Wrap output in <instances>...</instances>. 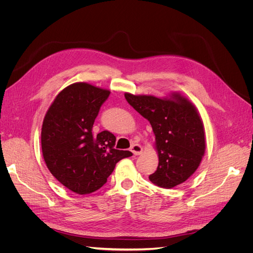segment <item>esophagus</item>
I'll return each instance as SVG.
<instances>
[{
	"label": "esophagus",
	"instance_id": "34e87169",
	"mask_svg": "<svg viewBox=\"0 0 253 253\" xmlns=\"http://www.w3.org/2000/svg\"><path fill=\"white\" fill-rule=\"evenodd\" d=\"M131 151L133 152L134 155H140L142 153V147L138 143H135L131 147Z\"/></svg>",
	"mask_w": 253,
	"mask_h": 253
}]
</instances>
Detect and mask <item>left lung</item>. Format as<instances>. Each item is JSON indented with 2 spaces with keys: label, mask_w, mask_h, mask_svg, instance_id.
I'll return each mask as SVG.
<instances>
[{
  "label": "left lung",
  "mask_w": 253,
  "mask_h": 253,
  "mask_svg": "<svg viewBox=\"0 0 253 253\" xmlns=\"http://www.w3.org/2000/svg\"><path fill=\"white\" fill-rule=\"evenodd\" d=\"M126 101L148 119L155 135L158 167L149 179L170 189L185 182L206 152L204 122L192 101L178 91L166 97L126 93Z\"/></svg>",
  "instance_id": "left-lung-1"
}]
</instances>
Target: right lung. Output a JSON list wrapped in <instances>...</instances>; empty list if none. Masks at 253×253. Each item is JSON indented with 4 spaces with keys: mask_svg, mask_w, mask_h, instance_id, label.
I'll list each match as a JSON object with an SVG mask.
<instances>
[{
    "mask_svg": "<svg viewBox=\"0 0 253 253\" xmlns=\"http://www.w3.org/2000/svg\"><path fill=\"white\" fill-rule=\"evenodd\" d=\"M109 89L76 82L56 96L43 119L41 145L44 162L59 182L85 195L100 189L115 166L133 154L114 149L116 137L93 125Z\"/></svg>",
    "mask_w": 253,
    "mask_h": 253,
    "instance_id": "add662e5",
    "label": "right lung"
}]
</instances>
